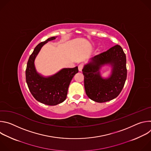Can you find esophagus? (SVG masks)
Listing matches in <instances>:
<instances>
[{"label": "esophagus", "instance_id": "34e87169", "mask_svg": "<svg viewBox=\"0 0 151 151\" xmlns=\"http://www.w3.org/2000/svg\"><path fill=\"white\" fill-rule=\"evenodd\" d=\"M82 69H83V65H82V64H79V65L78 66V70H79V72H81Z\"/></svg>", "mask_w": 151, "mask_h": 151}]
</instances>
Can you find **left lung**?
Returning <instances> with one entry per match:
<instances>
[{
	"instance_id": "obj_1",
	"label": "left lung",
	"mask_w": 151,
	"mask_h": 151,
	"mask_svg": "<svg viewBox=\"0 0 151 151\" xmlns=\"http://www.w3.org/2000/svg\"><path fill=\"white\" fill-rule=\"evenodd\" d=\"M104 65L111 68V75L107 78L101 75L100 70ZM82 73L85 93L91 100L103 103L116 98L127 79L126 56L122 48L116 45L91 58L83 66Z\"/></svg>"
}]
</instances>
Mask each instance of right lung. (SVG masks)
I'll list each match as a JSON object with an SVG mask.
<instances>
[{"instance_id": "add662e5", "label": "right lung", "mask_w": 151, "mask_h": 151, "mask_svg": "<svg viewBox=\"0 0 151 151\" xmlns=\"http://www.w3.org/2000/svg\"><path fill=\"white\" fill-rule=\"evenodd\" d=\"M57 36L48 38L40 42L30 56L26 70V79L29 89L38 101L50 106H55L66 100L70 83L76 73L78 66L73 68H63L56 73L44 76L38 73L35 65V59L42 47Z\"/></svg>"}]
</instances>
